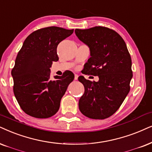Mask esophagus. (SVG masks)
<instances>
[{
    "mask_svg": "<svg viewBox=\"0 0 152 152\" xmlns=\"http://www.w3.org/2000/svg\"><path fill=\"white\" fill-rule=\"evenodd\" d=\"M78 74H75V76H74V80H78Z\"/></svg>",
    "mask_w": 152,
    "mask_h": 152,
    "instance_id": "esophagus-1",
    "label": "esophagus"
}]
</instances>
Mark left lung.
<instances>
[{"label": "left lung", "mask_w": 152, "mask_h": 152, "mask_svg": "<svg viewBox=\"0 0 152 152\" xmlns=\"http://www.w3.org/2000/svg\"><path fill=\"white\" fill-rule=\"evenodd\" d=\"M75 34L90 48L84 74L99 77L97 82L78 77L85 88L78 107L88 118H107L118 110L130 91L132 61L127 46L117 32L103 26L76 28Z\"/></svg>", "instance_id": "obj_1"}]
</instances>
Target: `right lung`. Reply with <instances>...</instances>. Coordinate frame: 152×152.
Here are the masks:
<instances>
[{"instance_id":"right-lung-1","label":"right lung","mask_w":152,"mask_h":152,"mask_svg":"<svg viewBox=\"0 0 152 152\" xmlns=\"http://www.w3.org/2000/svg\"><path fill=\"white\" fill-rule=\"evenodd\" d=\"M73 32L74 29L50 26L35 31L25 39L11 74L15 96L26 114L46 118L58 111L61 99L74 75L66 72L52 80L50 68L59 59L58 44Z\"/></svg>"}]
</instances>
